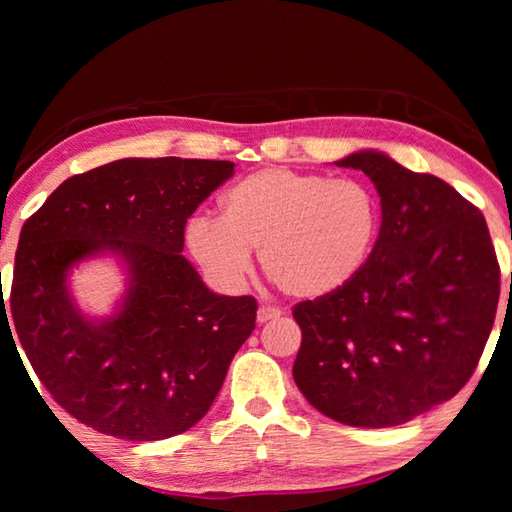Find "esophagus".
<instances>
[{"instance_id": "34e87169", "label": "esophagus", "mask_w": 512, "mask_h": 512, "mask_svg": "<svg viewBox=\"0 0 512 512\" xmlns=\"http://www.w3.org/2000/svg\"><path fill=\"white\" fill-rule=\"evenodd\" d=\"M279 317H281V310H277V308L262 306L257 310V323H268V321L279 319Z\"/></svg>"}]
</instances>
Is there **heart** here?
Masks as SVG:
<instances>
[{"mask_svg": "<svg viewBox=\"0 0 512 512\" xmlns=\"http://www.w3.org/2000/svg\"><path fill=\"white\" fill-rule=\"evenodd\" d=\"M222 217L195 215L184 231L189 253L215 284L237 288L250 250L295 299H321L361 273L380 235V200L358 178L266 167L231 184Z\"/></svg>", "mask_w": 512, "mask_h": 512, "instance_id": "obj_1", "label": "heart"}]
</instances>
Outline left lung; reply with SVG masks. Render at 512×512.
Listing matches in <instances>:
<instances>
[{
  "label": "left lung",
  "mask_w": 512,
  "mask_h": 512,
  "mask_svg": "<svg viewBox=\"0 0 512 512\" xmlns=\"http://www.w3.org/2000/svg\"><path fill=\"white\" fill-rule=\"evenodd\" d=\"M334 165L374 182L380 235L350 284L292 310V376L323 416L396 427L469 383L495 321L499 264L484 215L451 184L374 149Z\"/></svg>",
  "instance_id": "8db88e82"
}]
</instances>
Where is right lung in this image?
I'll return each instance as SVG.
<instances>
[{
    "mask_svg": "<svg viewBox=\"0 0 512 512\" xmlns=\"http://www.w3.org/2000/svg\"><path fill=\"white\" fill-rule=\"evenodd\" d=\"M233 169L228 160H114L59 184L21 228L0 319L10 306L32 369L79 422L151 442L211 409L255 330L257 301L215 295L180 253L187 220ZM105 254L122 266L126 290L112 315L92 320L71 297L69 273Z\"/></svg>",
    "mask_w": 512,
    "mask_h": 512,
    "instance_id": "add662e5",
    "label": "right lung"
}]
</instances>
